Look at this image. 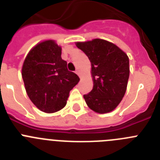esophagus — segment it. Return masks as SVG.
Masks as SVG:
<instances>
[{
    "label": "esophagus",
    "mask_w": 160,
    "mask_h": 160,
    "mask_svg": "<svg viewBox=\"0 0 160 160\" xmlns=\"http://www.w3.org/2000/svg\"><path fill=\"white\" fill-rule=\"evenodd\" d=\"M76 73H77L78 75L79 76V78H82V76H81V73H80V72H79V70H76Z\"/></svg>",
    "instance_id": "obj_1"
}]
</instances>
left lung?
<instances>
[{"label":"left lung","mask_w":160,"mask_h":160,"mask_svg":"<svg viewBox=\"0 0 160 160\" xmlns=\"http://www.w3.org/2000/svg\"><path fill=\"white\" fill-rule=\"evenodd\" d=\"M91 62L94 87L83 97L87 106L99 114L112 111L122 101L130 74L129 58L114 44L102 39L77 42Z\"/></svg>","instance_id":"left-lung-1"}]
</instances>
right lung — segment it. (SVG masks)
<instances>
[{"instance_id": "1", "label": "right lung", "mask_w": 160, "mask_h": 160, "mask_svg": "<svg viewBox=\"0 0 160 160\" xmlns=\"http://www.w3.org/2000/svg\"><path fill=\"white\" fill-rule=\"evenodd\" d=\"M62 48L53 40L38 43L25 58L22 78L32 102L43 112L54 113L66 105L70 91L79 82L62 60Z\"/></svg>"}]
</instances>
